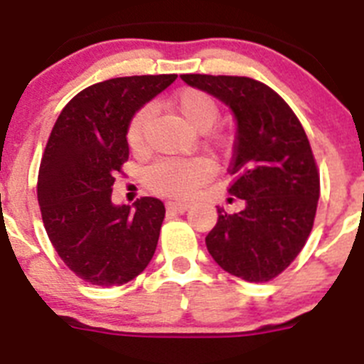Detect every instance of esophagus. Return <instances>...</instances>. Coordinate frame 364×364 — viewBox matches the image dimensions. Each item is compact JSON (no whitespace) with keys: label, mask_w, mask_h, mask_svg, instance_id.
Listing matches in <instances>:
<instances>
[{"label":"esophagus","mask_w":364,"mask_h":364,"mask_svg":"<svg viewBox=\"0 0 364 364\" xmlns=\"http://www.w3.org/2000/svg\"><path fill=\"white\" fill-rule=\"evenodd\" d=\"M166 206H168L170 210L183 214V212H186L190 208V203H186V201H168V203H166Z\"/></svg>","instance_id":"1"}]
</instances>
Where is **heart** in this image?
Listing matches in <instances>:
<instances>
[{
  "label": "heart",
  "instance_id": "1",
  "mask_svg": "<svg viewBox=\"0 0 364 364\" xmlns=\"http://www.w3.org/2000/svg\"><path fill=\"white\" fill-rule=\"evenodd\" d=\"M170 109L188 129L205 132L219 117V107L210 94L198 88H185L170 101ZM150 123V110L141 109L134 114L127 129L130 149L141 152ZM212 166L205 159H159L146 170V183L152 190L166 196L192 194L199 185L210 178Z\"/></svg>",
  "mask_w": 364,
  "mask_h": 364
}]
</instances>
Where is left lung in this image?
<instances>
[{"label": "left lung", "mask_w": 364, "mask_h": 364, "mask_svg": "<svg viewBox=\"0 0 364 364\" xmlns=\"http://www.w3.org/2000/svg\"><path fill=\"white\" fill-rule=\"evenodd\" d=\"M190 87L234 112L235 143L228 192L245 208L227 214L205 243L215 263L250 283L270 281L292 263L309 239L319 199V172L309 137L283 97L241 76L183 74Z\"/></svg>", "instance_id": "1"}]
</instances>
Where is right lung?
Masks as SVG:
<instances>
[{
    "mask_svg": "<svg viewBox=\"0 0 364 364\" xmlns=\"http://www.w3.org/2000/svg\"><path fill=\"white\" fill-rule=\"evenodd\" d=\"M176 74L114 77L72 97L52 129L38 176L45 230L63 263L97 287L132 281L158 247L165 205H114V176L129 159L127 129Z\"/></svg>",
    "mask_w": 364,
    "mask_h": 364,
    "instance_id": "obj_1",
    "label": "right lung"
}]
</instances>
